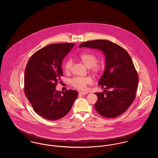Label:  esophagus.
<instances>
[{
    "instance_id": "esophagus-1",
    "label": "esophagus",
    "mask_w": 158,
    "mask_h": 158,
    "mask_svg": "<svg viewBox=\"0 0 158 158\" xmlns=\"http://www.w3.org/2000/svg\"><path fill=\"white\" fill-rule=\"evenodd\" d=\"M79 94H81V95H86V94H88V92H86V91H81V92H80Z\"/></svg>"
}]
</instances>
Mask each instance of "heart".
<instances>
[{
  "label": "heart",
  "mask_w": 158,
  "mask_h": 158,
  "mask_svg": "<svg viewBox=\"0 0 158 158\" xmlns=\"http://www.w3.org/2000/svg\"><path fill=\"white\" fill-rule=\"evenodd\" d=\"M80 59L84 65L88 68H90L91 72L97 75L100 73L104 68L102 63H97V56L89 53H83L80 55ZM73 62L71 59H68L64 64V69L66 72H69L72 67ZM93 81L91 77H76L70 80V84L74 88L78 89H85L88 85H90Z\"/></svg>",
  "instance_id": "b5f03b06"
}]
</instances>
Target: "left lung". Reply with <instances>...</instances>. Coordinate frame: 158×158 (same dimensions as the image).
I'll use <instances>...</instances> for the list:
<instances>
[{"label":"left lung","mask_w":158,"mask_h":158,"mask_svg":"<svg viewBox=\"0 0 158 158\" xmlns=\"http://www.w3.org/2000/svg\"><path fill=\"white\" fill-rule=\"evenodd\" d=\"M83 47L100 50L105 56V70L98 83L105 90L95 93L98 97L95 110L106 118L120 115L135 100L139 82L130 56L123 48L108 40L84 42L79 48Z\"/></svg>","instance_id":"8db88e82"}]
</instances>
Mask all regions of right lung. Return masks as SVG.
I'll return each instance as SVG.
<instances>
[{
  "mask_svg": "<svg viewBox=\"0 0 158 158\" xmlns=\"http://www.w3.org/2000/svg\"><path fill=\"white\" fill-rule=\"evenodd\" d=\"M75 44L47 45L29 59L24 74V92L34 111L49 120L64 117L70 111L78 93L77 90L56 91L63 76L62 61Z\"/></svg>",
  "mask_w": 158,
  "mask_h": 158,
  "instance_id": "obj_1",
  "label": "right lung"
}]
</instances>
